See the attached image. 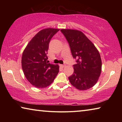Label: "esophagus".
I'll return each instance as SVG.
<instances>
[{
  "label": "esophagus",
  "instance_id": "esophagus-1",
  "mask_svg": "<svg viewBox=\"0 0 122 122\" xmlns=\"http://www.w3.org/2000/svg\"><path fill=\"white\" fill-rule=\"evenodd\" d=\"M60 67H62V68H64L66 66L64 65H60Z\"/></svg>",
  "mask_w": 122,
  "mask_h": 122
}]
</instances>
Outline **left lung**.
<instances>
[{"instance_id": "obj_1", "label": "left lung", "mask_w": 122, "mask_h": 122, "mask_svg": "<svg viewBox=\"0 0 122 122\" xmlns=\"http://www.w3.org/2000/svg\"><path fill=\"white\" fill-rule=\"evenodd\" d=\"M69 43L71 54L77 58L74 73L68 77L72 86L80 90L92 88L102 71V61L97 49L83 33L78 30H60Z\"/></svg>"}]
</instances>
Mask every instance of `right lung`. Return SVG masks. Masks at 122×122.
Instances as JSON below:
<instances>
[{
    "mask_svg": "<svg viewBox=\"0 0 122 122\" xmlns=\"http://www.w3.org/2000/svg\"><path fill=\"white\" fill-rule=\"evenodd\" d=\"M59 30L53 28L41 30L29 42L22 53L21 66L24 75L37 88L51 85L59 71V65L48 63L47 56L49 42Z\"/></svg>",
    "mask_w": 122,
    "mask_h": 122,
    "instance_id": "1",
    "label": "right lung"
}]
</instances>
